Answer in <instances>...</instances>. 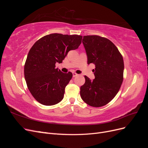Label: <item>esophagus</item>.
Instances as JSON below:
<instances>
[{"label":"esophagus","instance_id":"esophagus-1","mask_svg":"<svg viewBox=\"0 0 148 148\" xmlns=\"http://www.w3.org/2000/svg\"><path fill=\"white\" fill-rule=\"evenodd\" d=\"M78 75L77 74V73H76L75 72H73V77H77Z\"/></svg>","mask_w":148,"mask_h":148}]
</instances>
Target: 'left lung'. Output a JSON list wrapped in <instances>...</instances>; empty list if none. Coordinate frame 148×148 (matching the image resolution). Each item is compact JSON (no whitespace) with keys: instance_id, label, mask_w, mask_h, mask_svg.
<instances>
[{"instance_id":"obj_1","label":"left lung","mask_w":148,"mask_h":148,"mask_svg":"<svg viewBox=\"0 0 148 148\" xmlns=\"http://www.w3.org/2000/svg\"><path fill=\"white\" fill-rule=\"evenodd\" d=\"M82 42L88 64H94L96 68L93 80L84 76L85 83L80 88V96L89 106H104L114 99L123 82V57L115 44L106 38L84 36Z\"/></svg>"}]
</instances>
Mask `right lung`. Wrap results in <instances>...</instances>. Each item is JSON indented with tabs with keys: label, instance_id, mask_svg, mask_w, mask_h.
I'll return each mask as SVG.
<instances>
[{
	"label": "right lung",
	"instance_id": "add662e5",
	"mask_svg": "<svg viewBox=\"0 0 148 148\" xmlns=\"http://www.w3.org/2000/svg\"><path fill=\"white\" fill-rule=\"evenodd\" d=\"M82 36L53 33L39 39L30 49L24 66L25 78L34 99L44 106H52L64 98L65 88L72 73L56 69L68 52L78 49Z\"/></svg>",
	"mask_w": 148,
	"mask_h": 148
}]
</instances>
